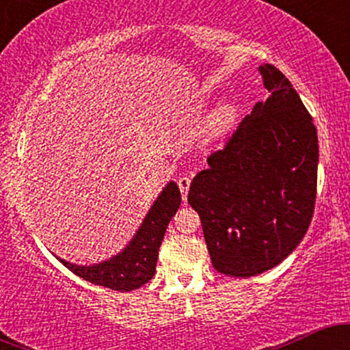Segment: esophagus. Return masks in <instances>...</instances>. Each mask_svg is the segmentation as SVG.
I'll return each instance as SVG.
<instances>
[{
    "instance_id": "34e87169",
    "label": "esophagus",
    "mask_w": 350,
    "mask_h": 350,
    "mask_svg": "<svg viewBox=\"0 0 350 350\" xmlns=\"http://www.w3.org/2000/svg\"><path fill=\"white\" fill-rule=\"evenodd\" d=\"M178 186H179L180 194H183V199L186 200L189 186H191V178H187V176H180V178L178 179Z\"/></svg>"
}]
</instances>
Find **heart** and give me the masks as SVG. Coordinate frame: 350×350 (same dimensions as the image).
I'll use <instances>...</instances> for the list:
<instances>
[{
    "instance_id": "b5f03b06",
    "label": "heart",
    "mask_w": 350,
    "mask_h": 350,
    "mask_svg": "<svg viewBox=\"0 0 350 350\" xmlns=\"http://www.w3.org/2000/svg\"><path fill=\"white\" fill-rule=\"evenodd\" d=\"M237 118H239V108H237V105H234V103H222L208 116L206 126L207 135L211 138H220V136L227 135L234 128Z\"/></svg>"
}]
</instances>
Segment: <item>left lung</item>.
<instances>
[{
  "instance_id": "obj_1",
  "label": "left lung",
  "mask_w": 350,
  "mask_h": 350,
  "mask_svg": "<svg viewBox=\"0 0 350 350\" xmlns=\"http://www.w3.org/2000/svg\"><path fill=\"white\" fill-rule=\"evenodd\" d=\"M260 74L270 97L208 156L187 194L212 265L235 278L283 262L308 232L316 204L319 148L311 115L275 66H260Z\"/></svg>"
}]
</instances>
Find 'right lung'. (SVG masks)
<instances>
[{"mask_svg": "<svg viewBox=\"0 0 350 350\" xmlns=\"http://www.w3.org/2000/svg\"><path fill=\"white\" fill-rule=\"evenodd\" d=\"M180 206V192L176 183L167 184L154 200L126 248L105 262L80 267L59 258L72 273L94 284L115 291H133L148 283L156 273L158 250L166 234L170 220Z\"/></svg>", "mask_w": 350, "mask_h": 350, "instance_id": "obj_1", "label": "right lung"}]
</instances>
